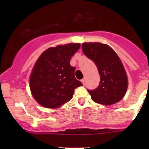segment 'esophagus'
<instances>
[{"mask_svg":"<svg viewBox=\"0 0 149 149\" xmlns=\"http://www.w3.org/2000/svg\"><path fill=\"white\" fill-rule=\"evenodd\" d=\"M81 82H82V84H84V85H85V79H81Z\"/></svg>","mask_w":149,"mask_h":149,"instance_id":"34e87169","label":"esophagus"}]
</instances>
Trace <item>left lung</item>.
Returning a JSON list of instances; mask_svg holds the SVG:
<instances>
[{
    "label": "left lung",
    "mask_w": 149,
    "mask_h": 149,
    "mask_svg": "<svg viewBox=\"0 0 149 149\" xmlns=\"http://www.w3.org/2000/svg\"><path fill=\"white\" fill-rule=\"evenodd\" d=\"M84 55L97 65L100 76L98 87L88 90L94 102L111 105L120 101L127 88V78L120 59L109 45L100 42L82 44Z\"/></svg>",
    "instance_id": "8db88e82"
}]
</instances>
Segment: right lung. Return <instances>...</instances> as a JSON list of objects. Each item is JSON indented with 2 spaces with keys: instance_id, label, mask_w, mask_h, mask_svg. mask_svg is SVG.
<instances>
[{
  "instance_id": "add662e5",
  "label": "right lung",
  "mask_w": 149,
  "mask_h": 149,
  "mask_svg": "<svg viewBox=\"0 0 149 149\" xmlns=\"http://www.w3.org/2000/svg\"><path fill=\"white\" fill-rule=\"evenodd\" d=\"M70 43L46 49L34 64L29 79L31 94L40 105L58 108L73 98L74 89L83 84L74 76L71 57L80 48Z\"/></svg>"
}]
</instances>
